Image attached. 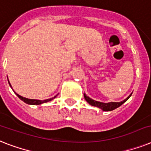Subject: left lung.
Instances as JSON below:
<instances>
[{"mask_svg": "<svg viewBox=\"0 0 151 151\" xmlns=\"http://www.w3.org/2000/svg\"><path fill=\"white\" fill-rule=\"evenodd\" d=\"M131 95H132V94H131ZM131 95H129V96L127 97V99H125V100H123L122 101H120V102H109V103H103V102L95 101V100L90 99V98L88 96H87L86 95H84L85 100H86L91 105H92V106H96V107L101 109H102L103 111H111V110L116 109V108L119 107L120 105H122V104L124 103L125 101H127V100L129 99V97L131 96Z\"/></svg>", "mask_w": 151, "mask_h": 151, "instance_id": "8db88e82", "label": "left lung"}]
</instances>
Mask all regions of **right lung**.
<instances>
[{"mask_svg":"<svg viewBox=\"0 0 151 151\" xmlns=\"http://www.w3.org/2000/svg\"><path fill=\"white\" fill-rule=\"evenodd\" d=\"M10 84V83H9ZM10 86H11V84H10ZM12 87V86H11ZM16 95H18V97L21 100H22L23 101H24L25 103L27 104H29V105H40L42 103H45V102H48V101H51L53 99L56 98V96L53 97V98H51V99H46V100H44V101H41V100H35V99H26V98H24V97L21 96V95H18L17 93H15Z\"/></svg>","mask_w":151,"mask_h":151,"instance_id":"right-lung-1","label":"right lung"}]
</instances>
